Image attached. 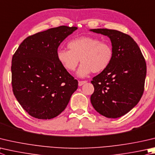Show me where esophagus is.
I'll list each match as a JSON object with an SVG mask.
<instances>
[{
    "instance_id": "obj_1",
    "label": "esophagus",
    "mask_w": 155,
    "mask_h": 155,
    "mask_svg": "<svg viewBox=\"0 0 155 155\" xmlns=\"http://www.w3.org/2000/svg\"><path fill=\"white\" fill-rule=\"evenodd\" d=\"M87 81H78V86L81 87L83 85H84V84L86 83Z\"/></svg>"
}]
</instances>
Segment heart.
<instances>
[{
	"instance_id": "1",
	"label": "heart",
	"mask_w": 155,
	"mask_h": 155,
	"mask_svg": "<svg viewBox=\"0 0 155 155\" xmlns=\"http://www.w3.org/2000/svg\"><path fill=\"white\" fill-rule=\"evenodd\" d=\"M68 50L59 49L56 57L67 71L73 72L79 62L82 63L77 71L78 77L83 78L90 73L101 72L110 64L113 50L106 42L92 36H81L68 42Z\"/></svg>"
}]
</instances>
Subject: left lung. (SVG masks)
Instances as JSON below:
<instances>
[{"label":"left lung","instance_id":"obj_1","mask_svg":"<svg viewBox=\"0 0 155 155\" xmlns=\"http://www.w3.org/2000/svg\"><path fill=\"white\" fill-rule=\"evenodd\" d=\"M89 30L108 36L113 50L110 64L91 81L94 87L91 104L100 114L116 119L130 111L141 99L146 61L137 44L128 35L115 30Z\"/></svg>","mask_w":155,"mask_h":155}]
</instances>
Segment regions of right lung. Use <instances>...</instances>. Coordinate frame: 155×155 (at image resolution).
<instances>
[{"label": "right lung", "instance_id": "obj_1", "mask_svg": "<svg viewBox=\"0 0 155 155\" xmlns=\"http://www.w3.org/2000/svg\"><path fill=\"white\" fill-rule=\"evenodd\" d=\"M77 27L61 26L24 39L11 64L14 95L25 110L38 119H51L64 110L78 81L56 57L58 47Z\"/></svg>", "mask_w": 155, "mask_h": 155}]
</instances>
